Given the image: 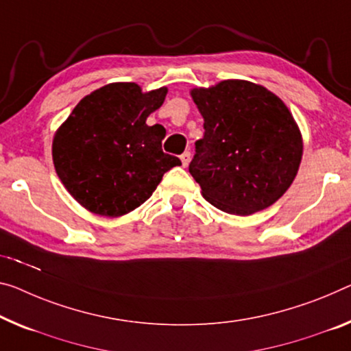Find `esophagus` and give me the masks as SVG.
<instances>
[{
    "label": "esophagus",
    "instance_id": "34e87169",
    "mask_svg": "<svg viewBox=\"0 0 351 351\" xmlns=\"http://www.w3.org/2000/svg\"><path fill=\"white\" fill-rule=\"evenodd\" d=\"M180 160H182V165H183V168H186L188 166V163H190V160H191V152H183L182 155H180Z\"/></svg>",
    "mask_w": 351,
    "mask_h": 351
}]
</instances>
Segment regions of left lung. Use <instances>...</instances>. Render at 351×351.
Segmentation results:
<instances>
[{
	"instance_id": "obj_1",
	"label": "left lung",
	"mask_w": 351,
	"mask_h": 351,
	"mask_svg": "<svg viewBox=\"0 0 351 351\" xmlns=\"http://www.w3.org/2000/svg\"><path fill=\"white\" fill-rule=\"evenodd\" d=\"M191 97L206 130L190 163L202 196L240 217L276 202L303 157V138L284 101L245 80L193 89Z\"/></svg>"
}]
</instances>
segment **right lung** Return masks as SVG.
<instances>
[{"label": "right lung", "instance_id": "1", "mask_svg": "<svg viewBox=\"0 0 351 351\" xmlns=\"http://www.w3.org/2000/svg\"><path fill=\"white\" fill-rule=\"evenodd\" d=\"M166 94V88L143 93L134 83L106 84L80 100L58 128L56 174L86 210L122 217L152 196L165 172L182 165L161 149L165 127L145 123Z\"/></svg>", "mask_w": 351, "mask_h": 351}]
</instances>
